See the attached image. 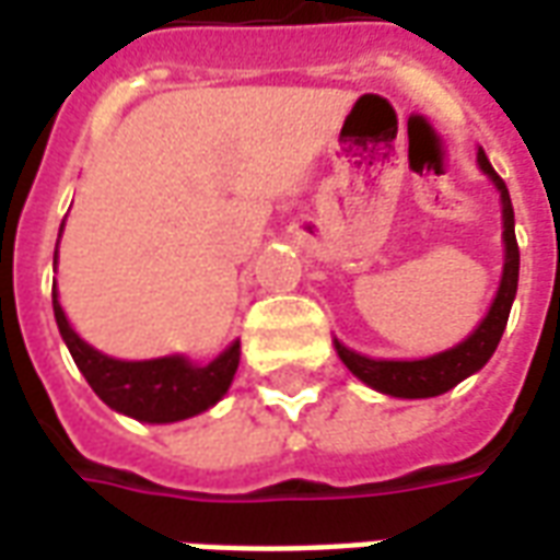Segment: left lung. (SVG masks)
<instances>
[{
    "instance_id": "8db88e82",
    "label": "left lung",
    "mask_w": 560,
    "mask_h": 560,
    "mask_svg": "<svg viewBox=\"0 0 560 560\" xmlns=\"http://www.w3.org/2000/svg\"><path fill=\"white\" fill-rule=\"evenodd\" d=\"M477 164L492 179L494 188L501 191V212H504V276H501V288L494 293L492 308H489V315L482 317L480 327L474 329L462 345L444 353L425 357V360H372V357H363V353L345 348L336 339V353L341 357V363L377 393H387V396H396V399H432V396H441L446 389L462 384L468 375L480 372L482 365L489 363V357L498 348L501 336H504L506 317H510L518 288L516 221H513V203H510V191H506L504 179L494 173L482 149L477 152Z\"/></svg>"
}]
</instances>
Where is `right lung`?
Listing matches in <instances>:
<instances>
[{"label":"right lung","mask_w":560,"mask_h":560,"mask_svg":"<svg viewBox=\"0 0 560 560\" xmlns=\"http://www.w3.org/2000/svg\"><path fill=\"white\" fill-rule=\"evenodd\" d=\"M54 315L68 351L86 377V384L95 389V396L107 408L140 422H176L209 411L228 393L240 365V341H233L228 351L219 353L207 365L188 363L185 357H161V360H140V363L114 360L107 353L95 351L71 329L62 305L56 300V288Z\"/></svg>","instance_id":"1"}]
</instances>
